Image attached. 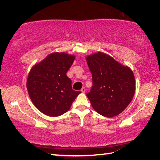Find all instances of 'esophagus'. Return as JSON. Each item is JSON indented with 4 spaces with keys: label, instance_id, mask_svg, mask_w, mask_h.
<instances>
[{
    "label": "esophagus",
    "instance_id": "1",
    "mask_svg": "<svg viewBox=\"0 0 160 160\" xmlns=\"http://www.w3.org/2000/svg\"><path fill=\"white\" fill-rule=\"evenodd\" d=\"M81 92H82V93H85V92H86V89L85 88H82V89H81V90H80Z\"/></svg>",
    "mask_w": 160,
    "mask_h": 160
}]
</instances>
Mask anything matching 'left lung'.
I'll return each instance as SVG.
<instances>
[{"label":"left lung","instance_id":"8db88e82","mask_svg":"<svg viewBox=\"0 0 160 160\" xmlns=\"http://www.w3.org/2000/svg\"><path fill=\"white\" fill-rule=\"evenodd\" d=\"M93 85L87 94L92 107L105 117L118 115L131 103L135 91L132 70L102 52L86 57Z\"/></svg>","mask_w":160,"mask_h":160}]
</instances>
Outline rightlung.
<instances>
[{
    "label": "right lung",
    "mask_w": 160,
    "mask_h": 160,
    "mask_svg": "<svg viewBox=\"0 0 160 160\" xmlns=\"http://www.w3.org/2000/svg\"><path fill=\"white\" fill-rule=\"evenodd\" d=\"M75 58L64 52L50 53L29 71L27 80L29 96L44 114L53 117L63 114L81 92L72 90L71 80L66 75Z\"/></svg>",
    "instance_id": "right-lung-1"
}]
</instances>
